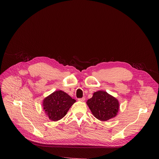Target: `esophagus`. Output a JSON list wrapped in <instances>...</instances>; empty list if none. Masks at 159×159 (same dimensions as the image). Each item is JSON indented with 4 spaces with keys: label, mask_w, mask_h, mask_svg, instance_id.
<instances>
[{
    "label": "esophagus",
    "mask_w": 159,
    "mask_h": 159,
    "mask_svg": "<svg viewBox=\"0 0 159 159\" xmlns=\"http://www.w3.org/2000/svg\"><path fill=\"white\" fill-rule=\"evenodd\" d=\"M85 98L84 97H83V98H79V99H78V101H81V102H83V101H85Z\"/></svg>",
    "instance_id": "34e87169"
}]
</instances>
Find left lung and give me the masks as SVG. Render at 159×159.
I'll use <instances>...</instances> for the list:
<instances>
[{
    "label": "left lung",
    "instance_id": "1",
    "mask_svg": "<svg viewBox=\"0 0 159 159\" xmlns=\"http://www.w3.org/2000/svg\"><path fill=\"white\" fill-rule=\"evenodd\" d=\"M87 104L93 115L101 121H107L115 117L119 109V102L105 91L99 90L94 93Z\"/></svg>",
    "mask_w": 159,
    "mask_h": 159
}]
</instances>
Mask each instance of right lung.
Returning a JSON list of instances; mask_svg holds the SVG:
<instances>
[{"mask_svg": "<svg viewBox=\"0 0 159 159\" xmlns=\"http://www.w3.org/2000/svg\"><path fill=\"white\" fill-rule=\"evenodd\" d=\"M75 100L61 90H58L45 98L43 101V109L49 119L57 121L61 120Z\"/></svg>", "mask_w": 159, "mask_h": 159, "instance_id": "right-lung-1", "label": "right lung"}]
</instances>
